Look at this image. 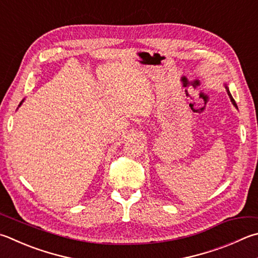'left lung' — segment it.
<instances>
[{
  "mask_svg": "<svg viewBox=\"0 0 258 258\" xmlns=\"http://www.w3.org/2000/svg\"><path fill=\"white\" fill-rule=\"evenodd\" d=\"M226 89H227V92H228V96H229V98H230V100H231V102H232V105L236 107V108L238 109V107H237V104H236V101H235V99H233L232 98V96H231V93H230V91H229V88L226 86Z\"/></svg>",
  "mask_w": 258,
  "mask_h": 258,
  "instance_id": "1",
  "label": "left lung"
}]
</instances>
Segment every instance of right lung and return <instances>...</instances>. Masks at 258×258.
<instances>
[{
	"mask_svg": "<svg viewBox=\"0 0 258 258\" xmlns=\"http://www.w3.org/2000/svg\"><path fill=\"white\" fill-rule=\"evenodd\" d=\"M22 102H23V100H22V101H21V102H20V105H19V106H21V104H22Z\"/></svg>",
	"mask_w": 258,
	"mask_h": 258,
	"instance_id": "add662e5",
	"label": "right lung"
}]
</instances>
